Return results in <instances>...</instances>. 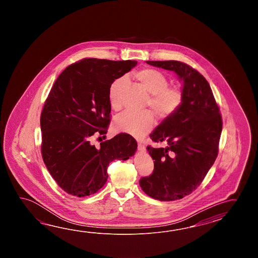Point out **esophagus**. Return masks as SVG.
<instances>
[{"label":"esophagus","mask_w":258,"mask_h":258,"mask_svg":"<svg viewBox=\"0 0 258 258\" xmlns=\"http://www.w3.org/2000/svg\"><path fill=\"white\" fill-rule=\"evenodd\" d=\"M137 147H138V150H139V151H145V150H146V147H145L141 142H138Z\"/></svg>","instance_id":"esophagus-1"}]
</instances>
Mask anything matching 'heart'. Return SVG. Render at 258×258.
<instances>
[{"instance_id": "b5f03b06", "label": "heart", "mask_w": 258, "mask_h": 258, "mask_svg": "<svg viewBox=\"0 0 258 258\" xmlns=\"http://www.w3.org/2000/svg\"><path fill=\"white\" fill-rule=\"evenodd\" d=\"M134 76L143 88L150 94L147 106H149L159 118H168L180 108L183 100V93L178 87L168 86L169 80L162 72L153 68H144L136 72ZM122 84L123 79L117 78L110 85L109 100L113 110L121 109L120 92ZM154 123L153 114L149 110L139 113L126 111L116 117L113 121V128L117 132L140 138L152 129Z\"/></svg>"}]
</instances>
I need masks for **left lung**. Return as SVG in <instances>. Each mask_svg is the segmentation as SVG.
<instances>
[{
  "label": "left lung",
  "mask_w": 258,
  "mask_h": 258,
  "mask_svg": "<svg viewBox=\"0 0 258 258\" xmlns=\"http://www.w3.org/2000/svg\"><path fill=\"white\" fill-rule=\"evenodd\" d=\"M150 66L175 72L183 80V100L172 115L150 135L166 148L148 146L154 159L151 175L139 184L148 197L174 201L190 195L203 181L219 153L222 117L207 79L179 60H148Z\"/></svg>",
  "instance_id": "obj_1"
}]
</instances>
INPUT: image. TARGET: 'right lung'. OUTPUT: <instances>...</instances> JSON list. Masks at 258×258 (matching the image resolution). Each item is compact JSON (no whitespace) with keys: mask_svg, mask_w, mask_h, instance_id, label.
<instances>
[{"mask_svg":"<svg viewBox=\"0 0 258 258\" xmlns=\"http://www.w3.org/2000/svg\"><path fill=\"white\" fill-rule=\"evenodd\" d=\"M137 63L85 58L67 66L50 89L40 115L41 154L50 175L67 194L83 198L98 192L107 181L110 162L136 152V139L125 133L99 148L91 139L107 134L110 84Z\"/></svg>","mask_w":258,"mask_h":258,"instance_id":"1","label":"right lung"}]
</instances>
